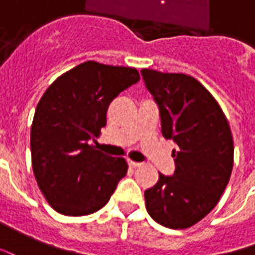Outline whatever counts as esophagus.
<instances>
[{"instance_id":"1","label":"esophagus","mask_w":255,"mask_h":255,"mask_svg":"<svg viewBox=\"0 0 255 255\" xmlns=\"http://www.w3.org/2000/svg\"><path fill=\"white\" fill-rule=\"evenodd\" d=\"M129 166L130 167H134V168H135V167H141V166H142V163H137V161H131V160H130L129 161Z\"/></svg>"}]
</instances>
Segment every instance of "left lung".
Returning a JSON list of instances; mask_svg holds the SVG:
<instances>
[{"label": "left lung", "instance_id": "left-lung-1", "mask_svg": "<svg viewBox=\"0 0 255 255\" xmlns=\"http://www.w3.org/2000/svg\"><path fill=\"white\" fill-rule=\"evenodd\" d=\"M146 89L159 107L161 134L174 140L175 171L159 172L145 190L146 211L161 226H194L216 206L231 176L234 141L228 121L209 91L194 77L142 69Z\"/></svg>", "mask_w": 255, "mask_h": 255}]
</instances>
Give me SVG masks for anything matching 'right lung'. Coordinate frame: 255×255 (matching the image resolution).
Wrapping results in <instances>:
<instances>
[{
    "instance_id": "obj_1",
    "label": "right lung",
    "mask_w": 255,
    "mask_h": 255,
    "mask_svg": "<svg viewBox=\"0 0 255 255\" xmlns=\"http://www.w3.org/2000/svg\"><path fill=\"white\" fill-rule=\"evenodd\" d=\"M134 68L87 61L46 89L31 128L32 170L39 189L55 211L84 216L109 202L128 172L122 157L95 149L110 103L138 83Z\"/></svg>"
}]
</instances>
